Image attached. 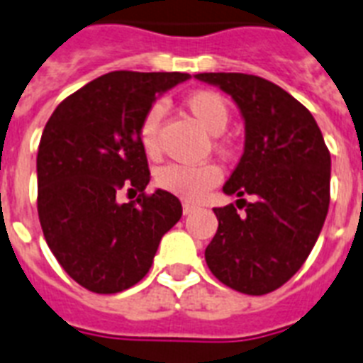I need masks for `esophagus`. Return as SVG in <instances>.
Segmentation results:
<instances>
[{
    "instance_id": "1",
    "label": "esophagus",
    "mask_w": 363,
    "mask_h": 363,
    "mask_svg": "<svg viewBox=\"0 0 363 363\" xmlns=\"http://www.w3.org/2000/svg\"><path fill=\"white\" fill-rule=\"evenodd\" d=\"M194 211H196V205L188 203V201L182 203V213H184V215H190V213H194Z\"/></svg>"
}]
</instances>
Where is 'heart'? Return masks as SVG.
<instances>
[{
	"label": "heart",
	"instance_id": "1",
	"mask_svg": "<svg viewBox=\"0 0 363 363\" xmlns=\"http://www.w3.org/2000/svg\"><path fill=\"white\" fill-rule=\"evenodd\" d=\"M184 107L213 135H220L230 124V105L226 98L218 92L196 90L184 98ZM162 116H164V107L160 104L150 105L147 113L143 115L139 130H137L139 145L148 158H156L160 154L158 130ZM220 181L222 169L216 164H169L164 165L156 173V184L162 190L186 201H199Z\"/></svg>",
	"mask_w": 363,
	"mask_h": 363
}]
</instances>
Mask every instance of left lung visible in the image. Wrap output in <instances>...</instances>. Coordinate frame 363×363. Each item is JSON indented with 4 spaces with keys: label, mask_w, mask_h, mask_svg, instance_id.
<instances>
[{
    "label": "left lung",
    "mask_w": 363,
    "mask_h": 363,
    "mask_svg": "<svg viewBox=\"0 0 363 363\" xmlns=\"http://www.w3.org/2000/svg\"><path fill=\"white\" fill-rule=\"evenodd\" d=\"M196 79L230 94L245 118V152L224 184L245 213L233 203L213 209L218 230L205 262L222 284L264 296L298 273L320 235L330 207V150L313 115L273 82L247 73Z\"/></svg>",
    "instance_id": "8db88e82"
}]
</instances>
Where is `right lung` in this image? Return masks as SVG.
<instances>
[{
    "label": "right lung",
    "instance_id": "obj_1",
    "mask_svg": "<svg viewBox=\"0 0 363 363\" xmlns=\"http://www.w3.org/2000/svg\"><path fill=\"white\" fill-rule=\"evenodd\" d=\"M188 73L113 71L71 94L43 130L37 213L65 273L96 294L128 290L147 275L158 245L181 220L173 194H147L150 171L137 130L156 94ZM121 191L140 198L121 204Z\"/></svg>",
    "mask_w": 363,
    "mask_h": 363
}]
</instances>
